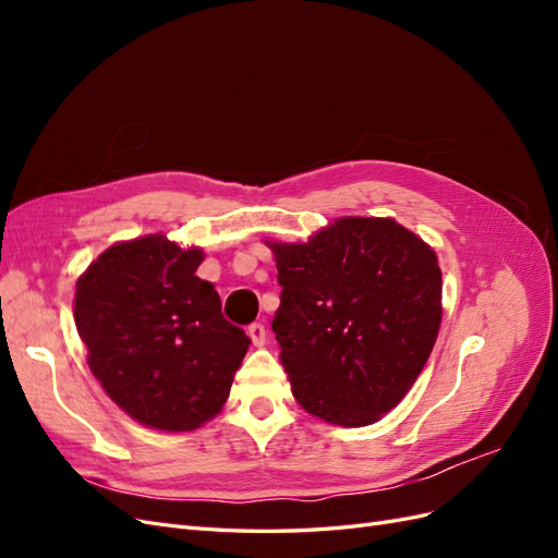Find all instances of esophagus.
<instances>
[{
  "label": "esophagus",
  "instance_id": "1",
  "mask_svg": "<svg viewBox=\"0 0 558 558\" xmlns=\"http://www.w3.org/2000/svg\"><path fill=\"white\" fill-rule=\"evenodd\" d=\"M248 337H251L253 347H265V342H267V328L263 324H251L248 326Z\"/></svg>",
  "mask_w": 558,
  "mask_h": 558
}]
</instances>
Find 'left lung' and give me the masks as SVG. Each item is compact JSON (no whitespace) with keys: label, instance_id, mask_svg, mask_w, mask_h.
Masks as SVG:
<instances>
[{"label":"left lung","instance_id":"1","mask_svg":"<svg viewBox=\"0 0 558 558\" xmlns=\"http://www.w3.org/2000/svg\"><path fill=\"white\" fill-rule=\"evenodd\" d=\"M272 248V330L302 410L367 426L408 396L442 320L435 251L393 218L347 216L305 244Z\"/></svg>","mask_w":558,"mask_h":558}]
</instances>
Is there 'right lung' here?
I'll list each match as a JSON object with an SVG mask.
<instances>
[{"label": "right lung", "instance_id": "right-lung-1", "mask_svg": "<svg viewBox=\"0 0 558 558\" xmlns=\"http://www.w3.org/2000/svg\"><path fill=\"white\" fill-rule=\"evenodd\" d=\"M199 248L165 234L107 248L76 281L74 320L107 396L140 424L183 433L214 418L251 344L221 314Z\"/></svg>", "mask_w": 558, "mask_h": 558}]
</instances>
